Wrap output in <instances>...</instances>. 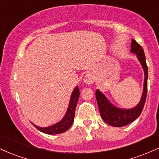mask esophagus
I'll return each instance as SVG.
<instances>
[{
    "instance_id": "34e87169",
    "label": "esophagus",
    "mask_w": 159,
    "mask_h": 159,
    "mask_svg": "<svg viewBox=\"0 0 159 159\" xmlns=\"http://www.w3.org/2000/svg\"><path fill=\"white\" fill-rule=\"evenodd\" d=\"M84 83L87 84H92L94 82V78L91 74H87L84 77Z\"/></svg>"
}]
</instances>
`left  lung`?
Segmentation results:
<instances>
[{
  "label": "left lung",
  "instance_id": "8db88e82",
  "mask_svg": "<svg viewBox=\"0 0 159 159\" xmlns=\"http://www.w3.org/2000/svg\"><path fill=\"white\" fill-rule=\"evenodd\" d=\"M131 51L132 52L137 54L138 60L140 61L143 68L144 73H145L143 93L139 104L135 107L130 109V110H122V109L116 108L107 101V98L99 90H96V101H97L98 107L102 118L105 123L114 127L124 126V125H126L135 120L141 114L144 105H145L146 98H147L148 67L146 63L145 54H144L143 49L141 45L138 44L134 39H132V41Z\"/></svg>",
  "mask_w": 159,
  "mask_h": 159
}]
</instances>
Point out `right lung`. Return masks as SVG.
Returning a JSON list of instances; mask_svg holds the SVG:
<instances>
[{"label":"right lung","instance_id":"add662e5","mask_svg":"<svg viewBox=\"0 0 159 159\" xmlns=\"http://www.w3.org/2000/svg\"><path fill=\"white\" fill-rule=\"evenodd\" d=\"M80 96V91L78 89V87H76L72 93V96L70 98V102L67 110L66 114L63 119L61 122L57 123L55 125H53L52 126L46 127V128H41L38 127L36 125H34L38 130L40 132L45 133V134H61V133L65 132L67 131L71 125H72L74 121L75 117V107L77 105L78 98Z\"/></svg>","mask_w":159,"mask_h":159}]
</instances>
